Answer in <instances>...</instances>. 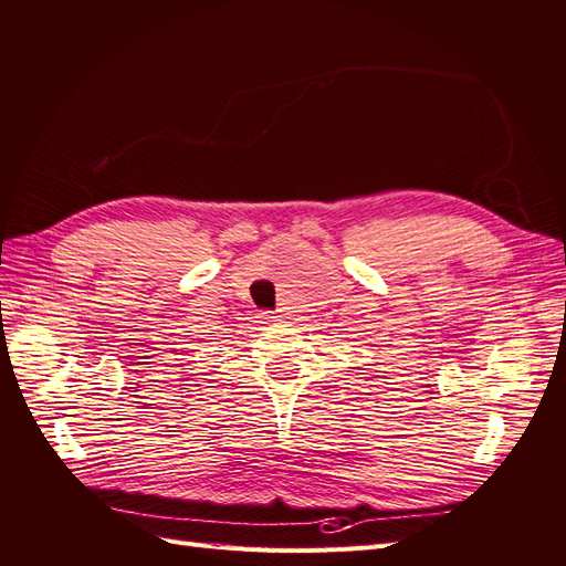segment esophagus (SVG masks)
<instances>
[{
  "label": "esophagus",
  "mask_w": 566,
  "mask_h": 566,
  "mask_svg": "<svg viewBox=\"0 0 566 566\" xmlns=\"http://www.w3.org/2000/svg\"><path fill=\"white\" fill-rule=\"evenodd\" d=\"M277 317H280V315H274V313H268V315H265V321H270V323H277Z\"/></svg>",
  "instance_id": "34e87169"
}]
</instances>
